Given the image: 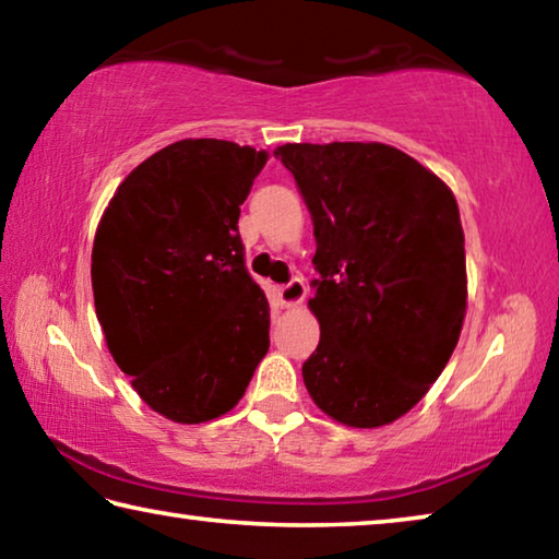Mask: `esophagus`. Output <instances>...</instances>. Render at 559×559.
<instances>
[{"mask_svg":"<svg viewBox=\"0 0 559 559\" xmlns=\"http://www.w3.org/2000/svg\"><path fill=\"white\" fill-rule=\"evenodd\" d=\"M278 302L283 308H293V306H300L302 300H306V283L300 278H293L286 286H278Z\"/></svg>","mask_w":559,"mask_h":559,"instance_id":"obj_1","label":"esophagus"}]
</instances>
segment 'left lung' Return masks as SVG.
Listing matches in <instances>:
<instances>
[{"mask_svg": "<svg viewBox=\"0 0 559 559\" xmlns=\"http://www.w3.org/2000/svg\"><path fill=\"white\" fill-rule=\"evenodd\" d=\"M313 216L320 343L302 365L318 409L355 429L404 416L429 392L466 316L456 197L382 143H288L276 153Z\"/></svg>", "mask_w": 559, "mask_h": 559, "instance_id": "obj_1", "label": "left lung"}]
</instances>
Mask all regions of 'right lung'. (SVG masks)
Masks as SVG:
<instances>
[{"mask_svg": "<svg viewBox=\"0 0 559 559\" xmlns=\"http://www.w3.org/2000/svg\"><path fill=\"white\" fill-rule=\"evenodd\" d=\"M266 150L187 138L122 179L93 239L96 316L150 409L177 424L231 412L269 353V300L243 266L241 204Z\"/></svg>", "mask_w": 559, "mask_h": 559, "instance_id": "obj_1", "label": "right lung"}]
</instances>
